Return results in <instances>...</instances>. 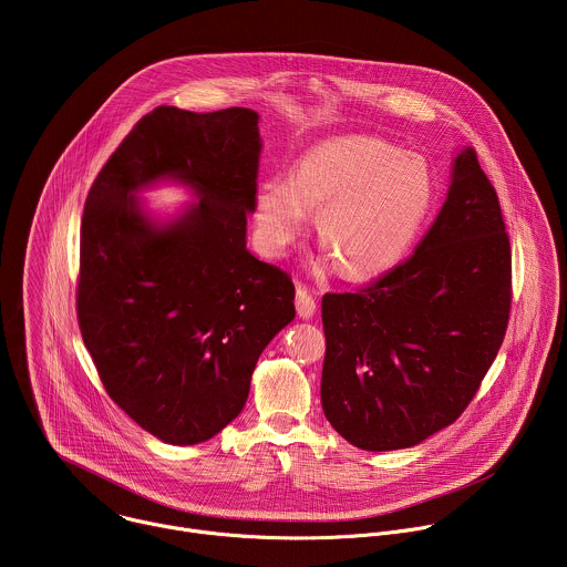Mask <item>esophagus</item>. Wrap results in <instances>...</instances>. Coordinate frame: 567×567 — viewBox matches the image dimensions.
<instances>
[{"label": "esophagus", "mask_w": 567, "mask_h": 567, "mask_svg": "<svg viewBox=\"0 0 567 567\" xmlns=\"http://www.w3.org/2000/svg\"><path fill=\"white\" fill-rule=\"evenodd\" d=\"M296 311L300 318H311L316 313V296L302 285L296 287Z\"/></svg>", "instance_id": "34e87169"}]
</instances>
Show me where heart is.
I'll return each mask as SVG.
<instances>
[{
  "mask_svg": "<svg viewBox=\"0 0 567 567\" xmlns=\"http://www.w3.org/2000/svg\"><path fill=\"white\" fill-rule=\"evenodd\" d=\"M435 177L420 154L348 136L309 150L291 179L258 186L254 219L260 247L280 256L316 213V233L341 274L370 280L409 256L433 208Z\"/></svg>",
  "mask_w": 567,
  "mask_h": 567,
  "instance_id": "heart-1",
  "label": "heart"
}]
</instances>
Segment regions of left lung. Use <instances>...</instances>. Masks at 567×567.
Masks as SVG:
<instances>
[{
  "mask_svg": "<svg viewBox=\"0 0 567 567\" xmlns=\"http://www.w3.org/2000/svg\"><path fill=\"white\" fill-rule=\"evenodd\" d=\"M512 307V247L473 147L415 254L354 293L322 296L320 401L363 451L409 449L453 424L492 368Z\"/></svg>",
  "mask_w": 567,
  "mask_h": 567,
  "instance_id": "left-lung-1",
  "label": "left lung"
}]
</instances>
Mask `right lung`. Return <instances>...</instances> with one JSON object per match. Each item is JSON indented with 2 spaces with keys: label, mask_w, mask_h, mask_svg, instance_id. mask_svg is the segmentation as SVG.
<instances>
[{
  "label": "right lung",
  "mask_w": 567,
  "mask_h": 567,
  "mask_svg": "<svg viewBox=\"0 0 567 567\" xmlns=\"http://www.w3.org/2000/svg\"><path fill=\"white\" fill-rule=\"evenodd\" d=\"M258 121L247 107H156L85 202L80 334L116 406L166 444H199L230 424L262 350L296 316L291 276L247 249ZM166 178L200 202L158 225L135 193Z\"/></svg>",
  "instance_id": "1"
}]
</instances>
